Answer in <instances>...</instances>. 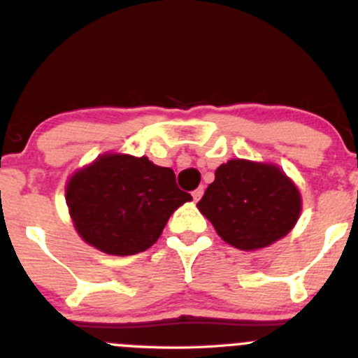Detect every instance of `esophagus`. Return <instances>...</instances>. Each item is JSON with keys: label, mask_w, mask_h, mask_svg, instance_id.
I'll list each match as a JSON object with an SVG mask.
<instances>
[{"label": "esophagus", "mask_w": 358, "mask_h": 358, "mask_svg": "<svg viewBox=\"0 0 358 358\" xmlns=\"http://www.w3.org/2000/svg\"><path fill=\"white\" fill-rule=\"evenodd\" d=\"M202 194H204V187H199V189H196L192 192V197H194V201H199L201 197H202Z\"/></svg>", "instance_id": "34e87169"}]
</instances>
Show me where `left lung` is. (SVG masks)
<instances>
[{
  "instance_id": "1",
  "label": "left lung",
  "mask_w": 358,
  "mask_h": 358,
  "mask_svg": "<svg viewBox=\"0 0 358 358\" xmlns=\"http://www.w3.org/2000/svg\"><path fill=\"white\" fill-rule=\"evenodd\" d=\"M197 208L227 244L252 251L291 232L301 196L275 164L232 159L216 169Z\"/></svg>"
}]
</instances>
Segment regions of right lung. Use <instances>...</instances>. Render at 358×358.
<instances>
[{"label": "right lung", "mask_w": 358, "mask_h": 358, "mask_svg": "<svg viewBox=\"0 0 358 358\" xmlns=\"http://www.w3.org/2000/svg\"><path fill=\"white\" fill-rule=\"evenodd\" d=\"M66 201L86 243L128 256L156 244L169 216L192 196L178 189L171 168L145 156L103 154L71 176Z\"/></svg>", "instance_id": "add662e5"}]
</instances>
